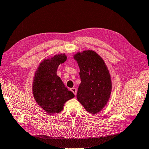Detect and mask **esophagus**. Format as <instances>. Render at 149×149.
I'll use <instances>...</instances> for the list:
<instances>
[{
    "label": "esophagus",
    "instance_id": "obj_1",
    "mask_svg": "<svg viewBox=\"0 0 149 149\" xmlns=\"http://www.w3.org/2000/svg\"><path fill=\"white\" fill-rule=\"evenodd\" d=\"M70 90L73 93H74L75 95H76V94H77V89L76 88H72L70 89Z\"/></svg>",
    "mask_w": 149,
    "mask_h": 149
}]
</instances>
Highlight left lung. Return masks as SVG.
I'll return each mask as SVG.
<instances>
[{"label": "left lung", "instance_id": "1", "mask_svg": "<svg viewBox=\"0 0 149 149\" xmlns=\"http://www.w3.org/2000/svg\"><path fill=\"white\" fill-rule=\"evenodd\" d=\"M79 67L81 82L77 98L87 112L95 114L107 105L111 95V76L105 62L95 51L88 49L74 55Z\"/></svg>", "mask_w": 149, "mask_h": 149}]
</instances>
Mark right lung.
I'll list each match as a JSON object with an SVG mask.
<instances>
[{
    "label": "right lung",
    "instance_id": "obj_1",
    "mask_svg": "<svg viewBox=\"0 0 149 149\" xmlns=\"http://www.w3.org/2000/svg\"><path fill=\"white\" fill-rule=\"evenodd\" d=\"M66 59L65 54L44 59L34 74L32 94L36 103L48 114L61 112L66 102L75 96L57 75L58 66Z\"/></svg>",
    "mask_w": 149,
    "mask_h": 149
}]
</instances>
